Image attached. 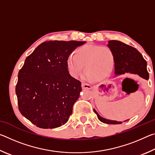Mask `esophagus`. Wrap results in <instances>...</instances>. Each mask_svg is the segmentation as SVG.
I'll list each match as a JSON object with an SVG mask.
<instances>
[{"mask_svg":"<svg viewBox=\"0 0 155 155\" xmlns=\"http://www.w3.org/2000/svg\"><path fill=\"white\" fill-rule=\"evenodd\" d=\"M81 87H82L83 89H88V90H90L91 88V86L90 85L85 83H82V84H81Z\"/></svg>","mask_w":155,"mask_h":155,"instance_id":"obj_1","label":"esophagus"}]
</instances>
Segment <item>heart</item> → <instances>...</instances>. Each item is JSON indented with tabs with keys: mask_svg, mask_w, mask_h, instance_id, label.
Segmentation results:
<instances>
[{
	"mask_svg": "<svg viewBox=\"0 0 155 155\" xmlns=\"http://www.w3.org/2000/svg\"><path fill=\"white\" fill-rule=\"evenodd\" d=\"M115 65V56L111 49L107 46L87 44L77 48L75 54L68 58L67 67L70 75L77 78L83 71L86 72L83 79L102 81L109 77Z\"/></svg>",
	"mask_w": 155,
	"mask_h": 155,
	"instance_id": "obj_1",
	"label": "heart"
}]
</instances>
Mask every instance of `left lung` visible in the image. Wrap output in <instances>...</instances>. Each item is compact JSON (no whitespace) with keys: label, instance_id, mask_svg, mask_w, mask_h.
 Here are the masks:
<instances>
[{"label":"left lung","instance_id":"left-lung-1","mask_svg":"<svg viewBox=\"0 0 155 155\" xmlns=\"http://www.w3.org/2000/svg\"><path fill=\"white\" fill-rule=\"evenodd\" d=\"M107 46L111 49L115 56L114 74L115 77L127 74L138 75L139 77L148 80L149 74L147 71V63L137 49L127 45L120 41H108ZM98 118L105 124H121L122 122H117L103 118L94 109ZM128 120H125L124 122Z\"/></svg>","mask_w":155,"mask_h":155}]
</instances>
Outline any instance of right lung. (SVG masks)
<instances>
[{
    "instance_id": "1",
    "label": "right lung",
    "mask_w": 155,
    "mask_h": 155,
    "mask_svg": "<svg viewBox=\"0 0 155 155\" xmlns=\"http://www.w3.org/2000/svg\"><path fill=\"white\" fill-rule=\"evenodd\" d=\"M85 42L45 41L26 58L15 93L20 113L37 127L54 128L68 122L82 89L69 74L67 60Z\"/></svg>"
}]
</instances>
